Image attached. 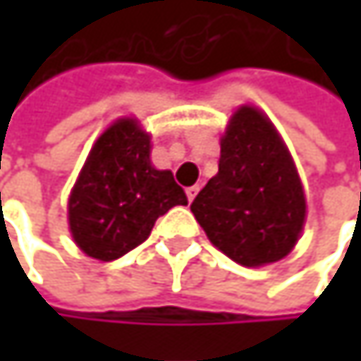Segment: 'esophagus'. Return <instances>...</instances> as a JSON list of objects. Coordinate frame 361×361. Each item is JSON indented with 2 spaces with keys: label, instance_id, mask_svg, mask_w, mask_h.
Returning <instances> with one entry per match:
<instances>
[{
  "label": "esophagus",
  "instance_id": "1",
  "mask_svg": "<svg viewBox=\"0 0 361 361\" xmlns=\"http://www.w3.org/2000/svg\"><path fill=\"white\" fill-rule=\"evenodd\" d=\"M198 194V185H190V188H185V196H188V200L192 202L194 200V196Z\"/></svg>",
  "mask_w": 361,
  "mask_h": 361
}]
</instances>
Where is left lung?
I'll list each match as a JSON object with an SVG mask.
<instances>
[{
    "instance_id": "obj_1",
    "label": "left lung",
    "mask_w": 361,
    "mask_h": 361,
    "mask_svg": "<svg viewBox=\"0 0 361 361\" xmlns=\"http://www.w3.org/2000/svg\"><path fill=\"white\" fill-rule=\"evenodd\" d=\"M209 240L240 265L280 261L305 224V194L280 133L261 110L234 112L219 171L190 204Z\"/></svg>"
}]
</instances>
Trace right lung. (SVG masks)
Wrapping results in <instances>:
<instances>
[{"label":"right lung","instance_id":"right-lung-1","mask_svg":"<svg viewBox=\"0 0 361 361\" xmlns=\"http://www.w3.org/2000/svg\"><path fill=\"white\" fill-rule=\"evenodd\" d=\"M185 192L171 171L150 163V135L135 118H118L96 140L68 198L73 240L85 255L112 261L142 245L154 221Z\"/></svg>","mask_w":361,"mask_h":361}]
</instances>
